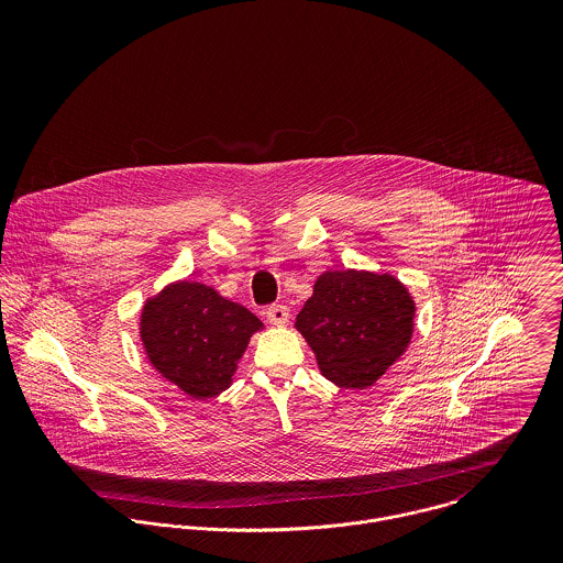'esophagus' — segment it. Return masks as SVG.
<instances>
[{
    "mask_svg": "<svg viewBox=\"0 0 563 563\" xmlns=\"http://www.w3.org/2000/svg\"><path fill=\"white\" fill-rule=\"evenodd\" d=\"M266 319H268L271 324H275V327H284L288 319H290V310L286 306H271L266 310Z\"/></svg>",
    "mask_w": 563,
    "mask_h": 563,
    "instance_id": "1",
    "label": "esophagus"
}]
</instances>
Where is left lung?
Here are the masks:
<instances>
[{
  "mask_svg": "<svg viewBox=\"0 0 563 563\" xmlns=\"http://www.w3.org/2000/svg\"><path fill=\"white\" fill-rule=\"evenodd\" d=\"M416 303L390 273L324 271L295 327L322 377L349 390L375 386L407 351Z\"/></svg>",
  "mask_w": 563,
  "mask_h": 563,
  "instance_id": "1",
  "label": "left lung"
}]
</instances>
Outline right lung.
<instances>
[{
	"label": "right lung",
	"instance_id": "right-lung-1",
	"mask_svg": "<svg viewBox=\"0 0 563 563\" xmlns=\"http://www.w3.org/2000/svg\"><path fill=\"white\" fill-rule=\"evenodd\" d=\"M262 329L255 314L212 286L177 279L145 301L139 335L161 377L206 401L232 386L251 335Z\"/></svg>",
	"mask_w": 563,
	"mask_h": 563
}]
</instances>
